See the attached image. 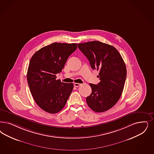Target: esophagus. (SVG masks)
<instances>
[{
  "label": "esophagus",
  "instance_id": "esophagus-1",
  "mask_svg": "<svg viewBox=\"0 0 154 154\" xmlns=\"http://www.w3.org/2000/svg\"><path fill=\"white\" fill-rule=\"evenodd\" d=\"M81 85V84H79V83H74V86L75 87H79Z\"/></svg>",
  "mask_w": 154,
  "mask_h": 154
}]
</instances>
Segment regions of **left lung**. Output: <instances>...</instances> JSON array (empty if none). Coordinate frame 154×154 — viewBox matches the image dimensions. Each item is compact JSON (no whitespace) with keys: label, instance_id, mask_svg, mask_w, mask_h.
<instances>
[{"label":"left lung","instance_id":"8db88e82","mask_svg":"<svg viewBox=\"0 0 154 154\" xmlns=\"http://www.w3.org/2000/svg\"><path fill=\"white\" fill-rule=\"evenodd\" d=\"M88 59L91 68L100 71V82L90 84L92 92L86 102L94 112H106L114 106L122 95L126 79V67L117 49L107 44L93 41L78 44Z\"/></svg>","mask_w":154,"mask_h":154}]
</instances>
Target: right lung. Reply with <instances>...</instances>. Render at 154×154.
Masks as SVG:
<instances>
[{"label": "right lung", "instance_id": "right-lung-1", "mask_svg": "<svg viewBox=\"0 0 154 154\" xmlns=\"http://www.w3.org/2000/svg\"><path fill=\"white\" fill-rule=\"evenodd\" d=\"M77 48L76 43L53 42L32 56L27 71L28 84L37 105L45 112L55 114L65 105L73 89L72 83L56 80L69 56Z\"/></svg>", "mask_w": 154, "mask_h": 154}]
</instances>
